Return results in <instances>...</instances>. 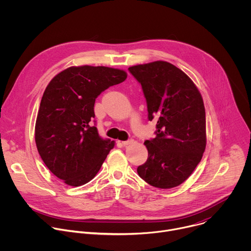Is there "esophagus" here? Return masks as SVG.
I'll return each instance as SVG.
<instances>
[{
  "label": "esophagus",
  "instance_id": "esophagus-1",
  "mask_svg": "<svg viewBox=\"0 0 251 251\" xmlns=\"http://www.w3.org/2000/svg\"><path fill=\"white\" fill-rule=\"evenodd\" d=\"M133 142H134V140H133V139H129V140H127V141H123V142H122V144H123V146H127V145L132 144Z\"/></svg>",
  "mask_w": 251,
  "mask_h": 251
}]
</instances>
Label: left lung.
Returning a JSON list of instances; mask_svg holds the SVG:
<instances>
[{"label":"left lung","mask_w":251,"mask_h":251,"mask_svg":"<svg viewBox=\"0 0 251 251\" xmlns=\"http://www.w3.org/2000/svg\"><path fill=\"white\" fill-rule=\"evenodd\" d=\"M141 84L148 119L157 120L156 137L145 141L147 161L137 168L149 185L172 189L184 183L205 149V111L202 97L182 71L167 61L128 68Z\"/></svg>","instance_id":"8db88e82"}]
</instances>
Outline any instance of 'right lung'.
I'll use <instances>...</instances> for the list:
<instances>
[{
  "instance_id": "right-lung-1",
  "label": "right lung",
  "mask_w": 251,
  "mask_h": 251,
  "mask_svg": "<svg viewBox=\"0 0 251 251\" xmlns=\"http://www.w3.org/2000/svg\"><path fill=\"white\" fill-rule=\"evenodd\" d=\"M127 78L124 70L71 66L47 86L35 122V144L49 170L68 186H82L96 176L114 141L93 126L98 95Z\"/></svg>"
}]
</instances>
